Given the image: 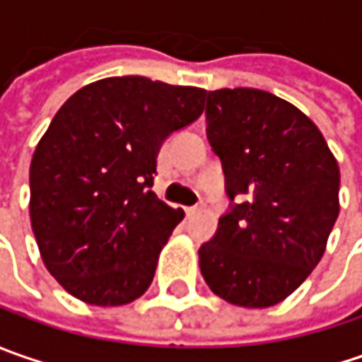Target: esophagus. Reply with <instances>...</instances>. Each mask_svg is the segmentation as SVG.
Listing matches in <instances>:
<instances>
[{
	"label": "esophagus",
	"instance_id": "esophagus-1",
	"mask_svg": "<svg viewBox=\"0 0 362 362\" xmlns=\"http://www.w3.org/2000/svg\"><path fill=\"white\" fill-rule=\"evenodd\" d=\"M199 211H202V209H199V207H187V209H185V216H187L189 219H191V217H195V216H197V214H199Z\"/></svg>",
	"mask_w": 362,
	"mask_h": 362
}]
</instances>
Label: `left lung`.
Returning <instances> with one entry per match:
<instances>
[{"label":"left lung","mask_w":362,"mask_h":362,"mask_svg":"<svg viewBox=\"0 0 362 362\" xmlns=\"http://www.w3.org/2000/svg\"><path fill=\"white\" fill-rule=\"evenodd\" d=\"M207 139L233 203L199 247L211 292L243 308L288 298L327 250L341 171L322 132L294 105L257 88L205 92Z\"/></svg>","instance_id":"obj_1"}]
</instances>
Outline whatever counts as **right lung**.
Masks as SVG:
<instances>
[{
    "label": "right lung",
    "mask_w": 362,
    "mask_h": 362,
    "mask_svg": "<svg viewBox=\"0 0 362 362\" xmlns=\"http://www.w3.org/2000/svg\"><path fill=\"white\" fill-rule=\"evenodd\" d=\"M203 96L145 76L103 78L52 119L30 165V219L44 266L74 298L122 306L151 286L185 217L151 191L157 155L202 117Z\"/></svg>",
    "instance_id": "add662e5"
}]
</instances>
